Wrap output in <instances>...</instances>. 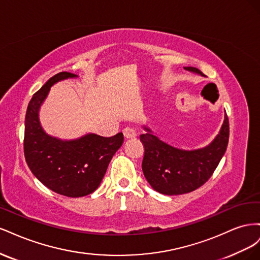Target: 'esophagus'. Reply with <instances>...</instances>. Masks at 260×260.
<instances>
[{
  "instance_id": "1",
  "label": "esophagus",
  "mask_w": 260,
  "mask_h": 260,
  "mask_svg": "<svg viewBox=\"0 0 260 260\" xmlns=\"http://www.w3.org/2000/svg\"><path fill=\"white\" fill-rule=\"evenodd\" d=\"M123 136L125 139H132L137 137V132L135 129H132L130 127H127L123 129Z\"/></svg>"
}]
</instances>
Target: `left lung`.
Listing matches in <instances>:
<instances>
[{
	"label": "left lung",
	"mask_w": 260,
	"mask_h": 260,
	"mask_svg": "<svg viewBox=\"0 0 260 260\" xmlns=\"http://www.w3.org/2000/svg\"><path fill=\"white\" fill-rule=\"evenodd\" d=\"M187 72L204 77L195 67H184ZM145 133L140 136L144 144L142 170L155 191L165 195H180L202 186L214 174L225 153L229 142V119L223 123L211 142L198 149H182L164 142L153 131L143 125Z\"/></svg>",
	"instance_id": "obj_1"
}]
</instances>
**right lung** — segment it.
<instances>
[{
    "mask_svg": "<svg viewBox=\"0 0 260 260\" xmlns=\"http://www.w3.org/2000/svg\"><path fill=\"white\" fill-rule=\"evenodd\" d=\"M73 78L78 76L59 73L34 94L26 113L23 152L29 169L46 187L68 198H81L99 187L109 161L123 143V135L105 138L88 133L75 140H61L43 130L39 112L51 86Z\"/></svg>",
    "mask_w": 260,
    "mask_h": 260,
    "instance_id": "1",
    "label": "right lung"
}]
</instances>
